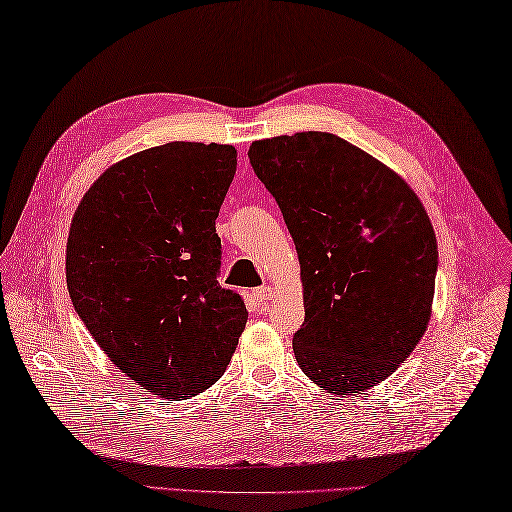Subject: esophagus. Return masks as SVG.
<instances>
[{"mask_svg": "<svg viewBox=\"0 0 512 512\" xmlns=\"http://www.w3.org/2000/svg\"><path fill=\"white\" fill-rule=\"evenodd\" d=\"M276 297V291H273V286H260V289L254 291V299L256 302H269V299Z\"/></svg>", "mask_w": 512, "mask_h": 512, "instance_id": "esophagus-1", "label": "esophagus"}]
</instances>
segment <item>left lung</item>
<instances>
[{
  "label": "left lung",
  "mask_w": 512,
  "mask_h": 512,
  "mask_svg": "<svg viewBox=\"0 0 512 512\" xmlns=\"http://www.w3.org/2000/svg\"><path fill=\"white\" fill-rule=\"evenodd\" d=\"M299 258L304 323L297 365L323 391L380 384L415 350L432 317L436 236L408 182L330 132L249 145Z\"/></svg>",
  "instance_id": "left-lung-1"
}]
</instances>
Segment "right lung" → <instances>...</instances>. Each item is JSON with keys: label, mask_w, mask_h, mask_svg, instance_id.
Segmentation results:
<instances>
[{"label": "right lung", "mask_w": 512, "mask_h": 512, "mask_svg": "<svg viewBox=\"0 0 512 512\" xmlns=\"http://www.w3.org/2000/svg\"><path fill=\"white\" fill-rule=\"evenodd\" d=\"M234 171L232 145L149 147L108 167L71 219L73 308L112 365L171 402L223 376L247 323L241 295L217 282Z\"/></svg>", "instance_id": "add662e5"}]
</instances>
